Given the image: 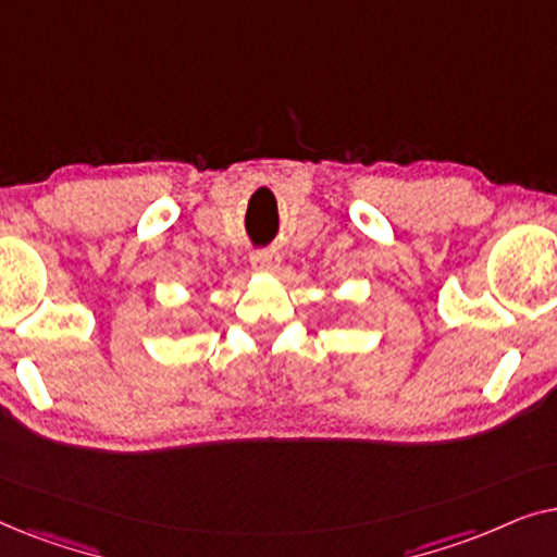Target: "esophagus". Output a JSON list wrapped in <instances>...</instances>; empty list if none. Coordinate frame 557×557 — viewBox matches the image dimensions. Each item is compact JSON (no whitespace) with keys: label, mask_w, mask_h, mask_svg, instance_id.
<instances>
[{"label":"esophagus","mask_w":557,"mask_h":557,"mask_svg":"<svg viewBox=\"0 0 557 557\" xmlns=\"http://www.w3.org/2000/svg\"><path fill=\"white\" fill-rule=\"evenodd\" d=\"M250 263H253L256 271H273V269H276V263H278V256L269 248H261V250H256L253 256H250Z\"/></svg>","instance_id":"1"}]
</instances>
